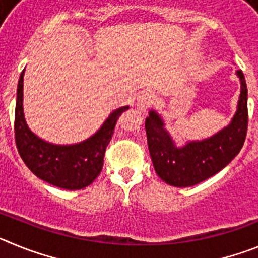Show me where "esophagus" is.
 <instances>
[{"instance_id":"1","label":"esophagus","mask_w":258,"mask_h":258,"mask_svg":"<svg viewBox=\"0 0 258 258\" xmlns=\"http://www.w3.org/2000/svg\"><path fill=\"white\" fill-rule=\"evenodd\" d=\"M155 102H156V95L151 92H145L142 95H140V98H138L137 108L145 112L146 109H149Z\"/></svg>"}]
</instances>
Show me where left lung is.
<instances>
[{
    "label": "left lung",
    "instance_id": "obj_1",
    "mask_svg": "<svg viewBox=\"0 0 258 258\" xmlns=\"http://www.w3.org/2000/svg\"><path fill=\"white\" fill-rule=\"evenodd\" d=\"M236 75L240 79L238 109L231 122L211 138L177 147L160 116L150 111L145 124L147 143L155 170L164 182L175 187L198 184L223 169L239 154L247 137L248 90L243 72L236 71Z\"/></svg>",
    "mask_w": 258,
    "mask_h": 258
}]
</instances>
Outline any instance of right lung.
<instances>
[{
  "instance_id": "obj_1",
  "label": "right lung",
  "mask_w": 258,
  "mask_h": 258,
  "mask_svg": "<svg viewBox=\"0 0 258 258\" xmlns=\"http://www.w3.org/2000/svg\"><path fill=\"white\" fill-rule=\"evenodd\" d=\"M23 77L20 74L15 106V143L20 157L38 178L64 190H80L97 178L103 166L107 146L113 136L117 118L129 107H120L108 116L101 129L81 143L52 145L29 131L23 113Z\"/></svg>"
}]
</instances>
